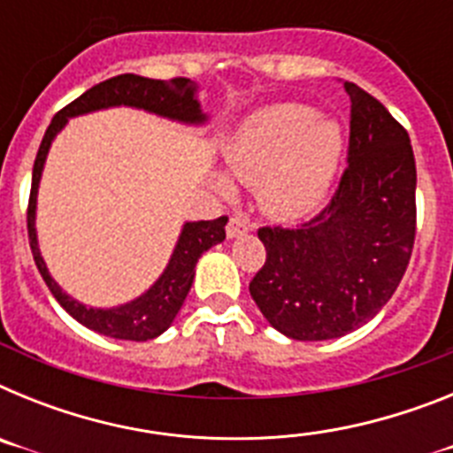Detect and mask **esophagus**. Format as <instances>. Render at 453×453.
<instances>
[{"mask_svg": "<svg viewBox=\"0 0 453 453\" xmlns=\"http://www.w3.org/2000/svg\"><path fill=\"white\" fill-rule=\"evenodd\" d=\"M250 231V222H247L242 215H231L229 224H226V235L229 238H235V235H242Z\"/></svg>", "mask_w": 453, "mask_h": 453, "instance_id": "1", "label": "esophagus"}]
</instances>
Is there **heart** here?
Wrapping results in <instances>:
<instances>
[{
  "label": "heart",
  "instance_id": "heart-1",
  "mask_svg": "<svg viewBox=\"0 0 453 453\" xmlns=\"http://www.w3.org/2000/svg\"><path fill=\"white\" fill-rule=\"evenodd\" d=\"M342 156V131L334 119L302 104H279L251 115L226 150L234 177L258 186L263 211L276 219L311 213L329 190ZM218 186L229 190L219 179Z\"/></svg>",
  "mask_w": 453,
  "mask_h": 453
}]
</instances>
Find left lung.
I'll use <instances>...</instances> for the list:
<instances>
[{"instance_id":"1","label":"left lung","mask_w":453,"mask_h":453,"mask_svg":"<svg viewBox=\"0 0 453 453\" xmlns=\"http://www.w3.org/2000/svg\"><path fill=\"white\" fill-rule=\"evenodd\" d=\"M342 86L351 113L338 190L308 222L258 229L267 256L250 292L267 322L295 340L340 338L374 318L413 254L411 138L370 92Z\"/></svg>"}]
</instances>
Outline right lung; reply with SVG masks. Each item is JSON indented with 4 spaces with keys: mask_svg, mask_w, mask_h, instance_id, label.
I'll return each mask as SVG.
<instances>
[{
    "mask_svg": "<svg viewBox=\"0 0 453 453\" xmlns=\"http://www.w3.org/2000/svg\"><path fill=\"white\" fill-rule=\"evenodd\" d=\"M195 83L186 77H174L161 81V79H147L138 74H119V77L106 79V81L92 86L86 90L81 97L67 104L54 115L51 124L47 127L45 138L40 142L38 156L34 163V177H31V195L29 208H27V229H29V245L34 261L38 265L40 276L45 279L47 288L56 297V302L65 308L72 318L81 322L88 329L97 331V334L108 335V338L118 340H151L161 335L163 331L172 324L181 311L186 302L188 292H190L192 279H195V265H197L199 256L213 245L222 242L226 238L224 224L226 215L218 219H203V222H188L181 231V238L177 242V250L172 254L170 265L161 274V279L142 295L134 299L131 303H124L118 308H88L79 303L77 299L67 297L65 292L58 288L47 272L45 261L40 256L38 240H35V197H38V183L45 165L47 151H50L51 140L58 131L65 127L67 118L74 115L90 113L99 108L108 106H135L145 108L150 113L165 115L172 119H181V122L199 124L206 119V115L199 111V104L195 99Z\"/></svg>",
    "mask_w": 453,
    "mask_h": 453,
    "instance_id": "1",
    "label": "right lung"
}]
</instances>
